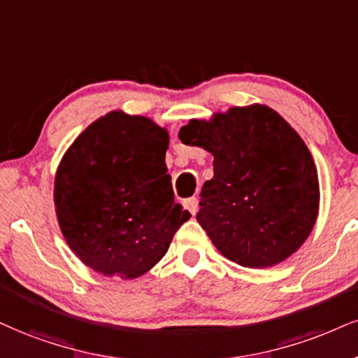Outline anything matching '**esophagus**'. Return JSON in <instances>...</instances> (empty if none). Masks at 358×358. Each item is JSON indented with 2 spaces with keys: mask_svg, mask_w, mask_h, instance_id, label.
<instances>
[{
  "mask_svg": "<svg viewBox=\"0 0 358 358\" xmlns=\"http://www.w3.org/2000/svg\"><path fill=\"white\" fill-rule=\"evenodd\" d=\"M184 206H186V209L194 215L197 213V197H189V199L184 201Z\"/></svg>",
  "mask_w": 358,
  "mask_h": 358,
  "instance_id": "obj_1",
  "label": "esophagus"
}]
</instances>
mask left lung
Here are the masks:
<instances>
[{"label": "left lung", "instance_id": "8db88e82", "mask_svg": "<svg viewBox=\"0 0 358 358\" xmlns=\"http://www.w3.org/2000/svg\"><path fill=\"white\" fill-rule=\"evenodd\" d=\"M179 139L214 156L196 219L224 257L250 268L290 257L319 215V176L301 136L264 104L191 119Z\"/></svg>", "mask_w": 358, "mask_h": 358}]
</instances>
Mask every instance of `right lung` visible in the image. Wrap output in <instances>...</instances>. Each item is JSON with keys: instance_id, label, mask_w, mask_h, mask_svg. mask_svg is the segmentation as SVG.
I'll return each mask as SVG.
<instances>
[{"instance_id": "right-lung-1", "label": "right lung", "mask_w": 358, "mask_h": 358, "mask_svg": "<svg viewBox=\"0 0 358 358\" xmlns=\"http://www.w3.org/2000/svg\"><path fill=\"white\" fill-rule=\"evenodd\" d=\"M169 134L144 116L111 111L74 139L55 178L66 242L106 277L136 279L156 266L191 214L174 202Z\"/></svg>"}]
</instances>
